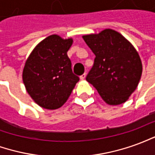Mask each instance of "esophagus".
Returning <instances> with one entry per match:
<instances>
[{"mask_svg": "<svg viewBox=\"0 0 155 155\" xmlns=\"http://www.w3.org/2000/svg\"><path fill=\"white\" fill-rule=\"evenodd\" d=\"M85 76H86V74H85V73H84L83 74H81V76H80V78H81V80H84Z\"/></svg>", "mask_w": 155, "mask_h": 155, "instance_id": "obj_1", "label": "esophagus"}]
</instances>
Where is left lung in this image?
Returning a JSON list of instances; mask_svg holds the SVG:
<instances>
[{"mask_svg":"<svg viewBox=\"0 0 155 155\" xmlns=\"http://www.w3.org/2000/svg\"><path fill=\"white\" fill-rule=\"evenodd\" d=\"M83 39L95 54L86 81L107 104L125 102L137 88L142 74L136 50L123 35L110 29L84 35Z\"/></svg>","mask_w":155,"mask_h":155,"instance_id":"8db88e82","label":"left lung"}]
</instances>
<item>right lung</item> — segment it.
I'll return each mask as SVG.
<instances>
[{
	"mask_svg": "<svg viewBox=\"0 0 155 155\" xmlns=\"http://www.w3.org/2000/svg\"><path fill=\"white\" fill-rule=\"evenodd\" d=\"M72 42V39L50 35L36 45L25 62L23 82L28 94L41 107H61L80 80L73 73L67 55Z\"/></svg>",
	"mask_w": 155,
	"mask_h": 155,
	"instance_id": "add662e5",
	"label": "right lung"
}]
</instances>
